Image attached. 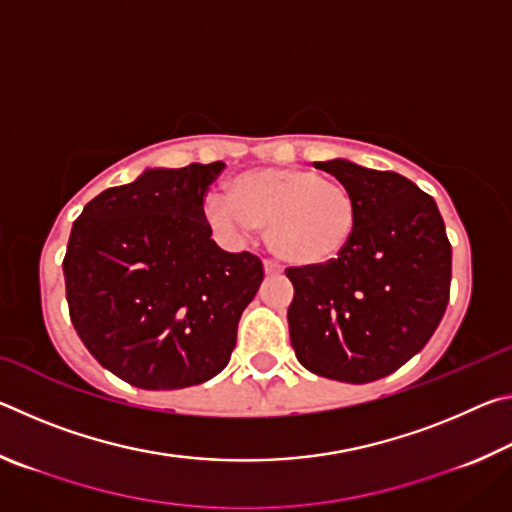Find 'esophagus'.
Returning <instances> with one entry per match:
<instances>
[{"instance_id": "obj_1", "label": "esophagus", "mask_w": 512, "mask_h": 512, "mask_svg": "<svg viewBox=\"0 0 512 512\" xmlns=\"http://www.w3.org/2000/svg\"><path fill=\"white\" fill-rule=\"evenodd\" d=\"M264 273L266 275H280L282 268L277 266V264H273V262H264Z\"/></svg>"}]
</instances>
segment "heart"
Listing matches in <instances>:
<instances>
[{"mask_svg":"<svg viewBox=\"0 0 512 512\" xmlns=\"http://www.w3.org/2000/svg\"><path fill=\"white\" fill-rule=\"evenodd\" d=\"M205 214L216 230L239 237L266 225V244L284 262L323 266L350 246L359 221V201L336 178L305 167H257L225 185Z\"/></svg>","mask_w":512,"mask_h":512,"instance_id":"heart-1","label":"heart"}]
</instances>
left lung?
<instances>
[{
  "label": "left lung",
  "mask_w": 512,
  "mask_h": 512,
  "mask_svg": "<svg viewBox=\"0 0 512 512\" xmlns=\"http://www.w3.org/2000/svg\"><path fill=\"white\" fill-rule=\"evenodd\" d=\"M359 201L350 246L323 266L289 268V334L314 375L368 384L418 354L447 309L452 246L436 201L395 171L314 162Z\"/></svg>",
  "instance_id": "8db88e82"
}]
</instances>
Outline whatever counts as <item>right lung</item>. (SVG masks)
Segmentation results:
<instances>
[{"instance_id": "right-lung-1", "label": "right lung", "mask_w": 512, "mask_h": 512, "mask_svg": "<svg viewBox=\"0 0 512 512\" xmlns=\"http://www.w3.org/2000/svg\"><path fill=\"white\" fill-rule=\"evenodd\" d=\"M223 162L146 169L83 207L63 259L69 318L112 375L173 391L228 366L264 280L259 257L214 244L203 196Z\"/></svg>"}]
</instances>
